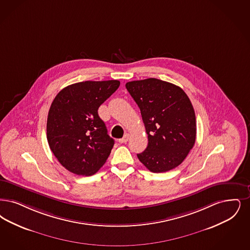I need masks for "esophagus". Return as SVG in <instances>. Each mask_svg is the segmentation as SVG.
<instances>
[{
  "instance_id": "obj_1",
  "label": "esophagus",
  "mask_w": 250,
  "mask_h": 250,
  "mask_svg": "<svg viewBox=\"0 0 250 250\" xmlns=\"http://www.w3.org/2000/svg\"><path fill=\"white\" fill-rule=\"evenodd\" d=\"M128 139H129V135L128 134H125V136L122 139L118 140V141H119V143H125V142H127Z\"/></svg>"
}]
</instances>
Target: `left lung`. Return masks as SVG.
I'll return each mask as SVG.
<instances>
[{"label":"left lung","instance_id":"left-lung-1","mask_svg":"<svg viewBox=\"0 0 250 250\" xmlns=\"http://www.w3.org/2000/svg\"><path fill=\"white\" fill-rule=\"evenodd\" d=\"M125 87L140 108L148 134V146L137 154L139 160L153 173L177 167L195 143L190 99L180 86L155 78L128 82Z\"/></svg>","mask_w":250,"mask_h":250}]
</instances>
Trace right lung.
Listing matches in <instances>:
<instances>
[{"label":"right lung","mask_w":250,"mask_h":250,"mask_svg":"<svg viewBox=\"0 0 250 250\" xmlns=\"http://www.w3.org/2000/svg\"><path fill=\"white\" fill-rule=\"evenodd\" d=\"M117 80L85 81L63 88L51 104L46 135L52 152L71 173L92 176L114 145L98 110L118 89Z\"/></svg>","instance_id":"1"}]
</instances>
